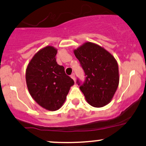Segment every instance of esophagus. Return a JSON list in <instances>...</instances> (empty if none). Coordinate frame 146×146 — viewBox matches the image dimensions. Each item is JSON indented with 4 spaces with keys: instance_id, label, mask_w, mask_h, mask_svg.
<instances>
[{
    "instance_id": "1",
    "label": "esophagus",
    "mask_w": 146,
    "mask_h": 146,
    "mask_svg": "<svg viewBox=\"0 0 146 146\" xmlns=\"http://www.w3.org/2000/svg\"><path fill=\"white\" fill-rule=\"evenodd\" d=\"M70 77H71V78L73 80L76 81V76H75L74 73H73V74H72L71 76H70Z\"/></svg>"
}]
</instances>
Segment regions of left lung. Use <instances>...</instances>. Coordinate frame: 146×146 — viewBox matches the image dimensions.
<instances>
[{
  "label": "left lung",
  "mask_w": 146,
  "mask_h": 146,
  "mask_svg": "<svg viewBox=\"0 0 146 146\" xmlns=\"http://www.w3.org/2000/svg\"><path fill=\"white\" fill-rule=\"evenodd\" d=\"M85 73L82 84L77 80L86 100L91 106L110 103L119 84L118 66L110 52L99 45L86 42L73 50Z\"/></svg>",
  "instance_id": "8db88e82"
}]
</instances>
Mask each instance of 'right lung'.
<instances>
[{"label": "right lung", "instance_id": "add662e5", "mask_svg": "<svg viewBox=\"0 0 146 146\" xmlns=\"http://www.w3.org/2000/svg\"><path fill=\"white\" fill-rule=\"evenodd\" d=\"M57 50L48 46L39 50L29 62L25 80L29 93L41 107L49 111L59 110L64 103L73 79L57 64Z\"/></svg>", "mask_w": 146, "mask_h": 146}]
</instances>
